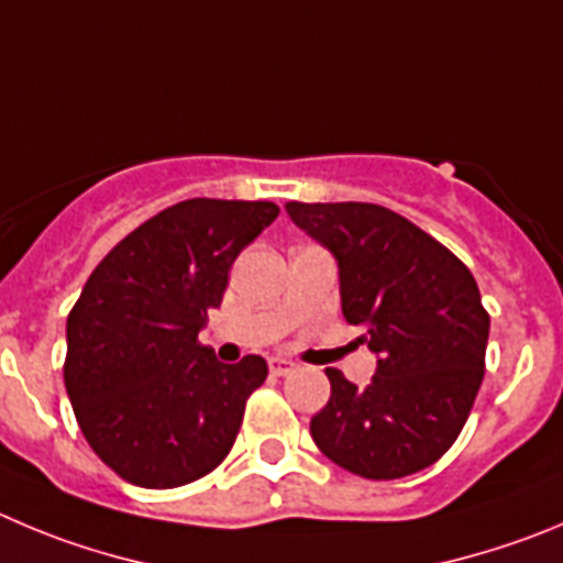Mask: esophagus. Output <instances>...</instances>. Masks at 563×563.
Wrapping results in <instances>:
<instances>
[{
    "instance_id": "obj_1",
    "label": "esophagus",
    "mask_w": 563,
    "mask_h": 563,
    "mask_svg": "<svg viewBox=\"0 0 563 563\" xmlns=\"http://www.w3.org/2000/svg\"><path fill=\"white\" fill-rule=\"evenodd\" d=\"M297 369V364L288 358H280V355H275V358H269V372L272 375L283 377V375H291V372Z\"/></svg>"
}]
</instances>
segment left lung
I'll use <instances>...</instances> for the list:
<instances>
[{
	"label": "left lung",
	"mask_w": 563,
	"mask_h": 563,
	"mask_svg": "<svg viewBox=\"0 0 563 563\" xmlns=\"http://www.w3.org/2000/svg\"><path fill=\"white\" fill-rule=\"evenodd\" d=\"M339 264L341 311L377 355L369 386L324 369L330 400L317 448L369 481L435 464L453 448L483 383L488 313L472 272L406 217L372 202H286Z\"/></svg>",
	"instance_id": "8db88e82"
}]
</instances>
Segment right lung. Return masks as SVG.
Wrapping results in <instances>:
<instances>
[{"instance_id":"1","label":"right lung","mask_w":563,"mask_h":563,"mask_svg":"<svg viewBox=\"0 0 563 563\" xmlns=\"http://www.w3.org/2000/svg\"><path fill=\"white\" fill-rule=\"evenodd\" d=\"M277 213L275 202L186 199L146 219L88 277L66 322L63 380L91 450L128 483L186 486L233 448L269 366L261 355L222 364L197 335L222 306L239 252Z\"/></svg>"}]
</instances>
